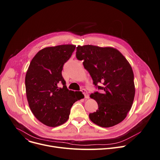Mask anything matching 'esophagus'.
Segmentation results:
<instances>
[{
  "instance_id": "esophagus-1",
  "label": "esophagus",
  "mask_w": 160,
  "mask_h": 160,
  "mask_svg": "<svg viewBox=\"0 0 160 160\" xmlns=\"http://www.w3.org/2000/svg\"><path fill=\"white\" fill-rule=\"evenodd\" d=\"M82 92L84 94V97H85V98H86V99H88V98H89V94H88V91H87L85 89H82Z\"/></svg>"
}]
</instances>
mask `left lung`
Here are the masks:
<instances>
[{"label": "left lung", "instance_id": "obj_1", "mask_svg": "<svg viewBox=\"0 0 160 160\" xmlns=\"http://www.w3.org/2000/svg\"><path fill=\"white\" fill-rule=\"evenodd\" d=\"M76 57L83 61L93 84L101 92L90 95L96 101L98 109L89 113L94 124L104 128L122 122L132 108L135 93L132 67L122 54L111 47L78 46Z\"/></svg>", "mask_w": 160, "mask_h": 160}]
</instances>
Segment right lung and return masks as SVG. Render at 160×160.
Here are the masks:
<instances>
[{"label": "right lung", "mask_w": 160, "mask_h": 160, "mask_svg": "<svg viewBox=\"0 0 160 160\" xmlns=\"http://www.w3.org/2000/svg\"><path fill=\"white\" fill-rule=\"evenodd\" d=\"M75 48L73 45L45 48L28 66L25 75L28 105L36 119L46 126L56 127L66 122L71 107L82 98L80 91L68 89L62 76L63 66Z\"/></svg>", "instance_id": "obj_1"}]
</instances>
